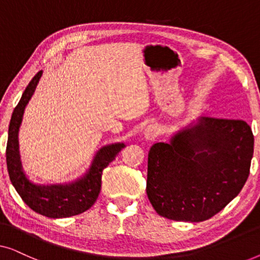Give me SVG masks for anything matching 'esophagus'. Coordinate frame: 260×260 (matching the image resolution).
Instances as JSON below:
<instances>
[{
  "label": "esophagus",
  "mask_w": 260,
  "mask_h": 260,
  "mask_svg": "<svg viewBox=\"0 0 260 260\" xmlns=\"http://www.w3.org/2000/svg\"><path fill=\"white\" fill-rule=\"evenodd\" d=\"M158 136V127L155 125V124H150L144 129L143 137L147 142H154L156 137Z\"/></svg>",
  "instance_id": "1"
}]
</instances>
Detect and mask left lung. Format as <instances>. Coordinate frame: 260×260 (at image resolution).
Returning <instances> with one entry per match:
<instances>
[{
    "instance_id": "obj_1",
    "label": "left lung",
    "mask_w": 260,
    "mask_h": 260,
    "mask_svg": "<svg viewBox=\"0 0 260 260\" xmlns=\"http://www.w3.org/2000/svg\"><path fill=\"white\" fill-rule=\"evenodd\" d=\"M254 138L244 120H190L155 143L148 155L147 194L159 215L200 222L219 213L243 189Z\"/></svg>"
}]
</instances>
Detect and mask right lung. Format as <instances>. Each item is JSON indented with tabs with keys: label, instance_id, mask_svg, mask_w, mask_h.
<instances>
[{
	"label": "right lung",
	"instance_id": "right-lung-1",
	"mask_svg": "<svg viewBox=\"0 0 260 260\" xmlns=\"http://www.w3.org/2000/svg\"><path fill=\"white\" fill-rule=\"evenodd\" d=\"M41 76L42 71L30 80L12 115L6 151L7 168L14 188L28 207L52 219L69 218L87 211L94 204L101 191L103 170L126 144L116 142L103 145L94 154L86 172L69 182L44 184L29 180L21 162L19 130L24 109L33 97Z\"/></svg>",
	"mask_w": 260,
	"mask_h": 260
}]
</instances>
